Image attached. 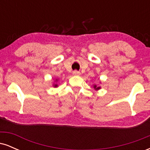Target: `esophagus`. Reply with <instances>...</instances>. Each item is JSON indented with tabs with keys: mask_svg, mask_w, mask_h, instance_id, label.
Wrapping results in <instances>:
<instances>
[{
	"mask_svg": "<svg viewBox=\"0 0 150 150\" xmlns=\"http://www.w3.org/2000/svg\"><path fill=\"white\" fill-rule=\"evenodd\" d=\"M73 74L74 75H77V76H78V75H80V73L79 71H77V70H74L73 72Z\"/></svg>",
	"mask_w": 150,
	"mask_h": 150,
	"instance_id": "1",
	"label": "esophagus"
}]
</instances>
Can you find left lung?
Instances as JSON below:
<instances>
[{"instance_id":"1","label":"left lung","mask_w":150,"mask_h":150,"mask_svg":"<svg viewBox=\"0 0 150 150\" xmlns=\"http://www.w3.org/2000/svg\"><path fill=\"white\" fill-rule=\"evenodd\" d=\"M94 88L95 90H99V89H101L100 87H99V86H97V85H94Z\"/></svg>"}]
</instances>
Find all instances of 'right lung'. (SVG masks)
<instances>
[{"instance_id": "add662e5", "label": "right lung", "mask_w": 150, "mask_h": 150, "mask_svg": "<svg viewBox=\"0 0 150 150\" xmlns=\"http://www.w3.org/2000/svg\"><path fill=\"white\" fill-rule=\"evenodd\" d=\"M56 81H57V80H56ZM53 87H58V85H57V84H53Z\"/></svg>"}]
</instances>
